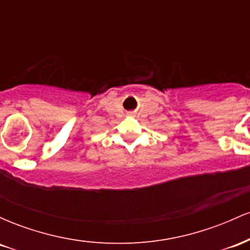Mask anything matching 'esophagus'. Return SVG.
Segmentation results:
<instances>
[{"label":"esophagus","mask_w":250,"mask_h":250,"mask_svg":"<svg viewBox=\"0 0 250 250\" xmlns=\"http://www.w3.org/2000/svg\"><path fill=\"white\" fill-rule=\"evenodd\" d=\"M129 115H131V114H129Z\"/></svg>","instance_id":"34e87169"}]
</instances>
